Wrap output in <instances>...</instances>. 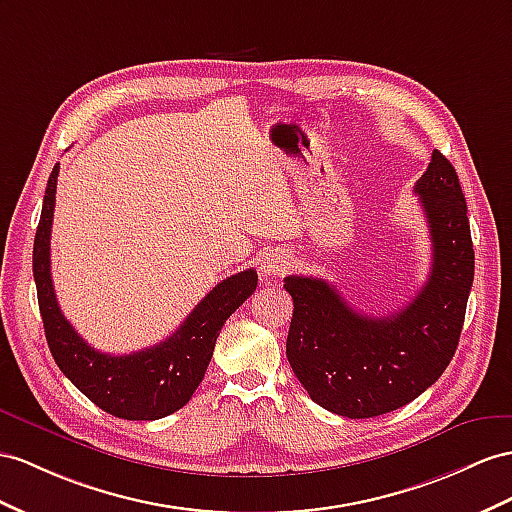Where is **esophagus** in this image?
Instances as JSON below:
<instances>
[{"instance_id":"obj_1","label":"esophagus","mask_w":512,"mask_h":512,"mask_svg":"<svg viewBox=\"0 0 512 512\" xmlns=\"http://www.w3.org/2000/svg\"><path fill=\"white\" fill-rule=\"evenodd\" d=\"M290 268L292 257L287 255L283 248H274V251L261 257V272H264L266 277H281V274H285Z\"/></svg>"}]
</instances>
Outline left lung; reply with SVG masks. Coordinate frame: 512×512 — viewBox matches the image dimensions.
<instances>
[{
  "label": "left lung",
  "mask_w": 512,
  "mask_h": 512,
  "mask_svg": "<svg viewBox=\"0 0 512 512\" xmlns=\"http://www.w3.org/2000/svg\"><path fill=\"white\" fill-rule=\"evenodd\" d=\"M413 192L428 220V281L391 316H363L324 279L285 277L294 300L287 361L322 409L376 417L415 400L448 368L474 283L465 196L448 157L432 151Z\"/></svg>",
  "instance_id": "1"
}]
</instances>
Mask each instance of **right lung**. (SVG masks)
I'll use <instances>...</instances> for the list:
<instances>
[{
  "instance_id": "obj_1",
  "label": "right lung",
  "mask_w": 512,
  "mask_h": 512,
  "mask_svg": "<svg viewBox=\"0 0 512 512\" xmlns=\"http://www.w3.org/2000/svg\"><path fill=\"white\" fill-rule=\"evenodd\" d=\"M60 164L47 181L41 222L34 238V281L45 337L60 372L95 402L121 419H160L188 404L214 355L216 337L231 313L255 292L257 272L244 270L218 283L179 329L157 346L131 355H106L90 348L62 316L51 283V220L56 207Z\"/></svg>"
}]
</instances>
